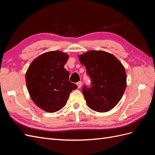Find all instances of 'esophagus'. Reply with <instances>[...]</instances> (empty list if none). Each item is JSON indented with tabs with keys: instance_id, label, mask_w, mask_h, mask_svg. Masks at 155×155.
Returning <instances> with one entry per match:
<instances>
[{
	"instance_id": "1",
	"label": "esophagus",
	"mask_w": 155,
	"mask_h": 155,
	"mask_svg": "<svg viewBox=\"0 0 155 155\" xmlns=\"http://www.w3.org/2000/svg\"><path fill=\"white\" fill-rule=\"evenodd\" d=\"M77 85H78V88H81V85H82V82H81V81L78 82V83H77Z\"/></svg>"
}]
</instances>
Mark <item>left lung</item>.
Returning <instances> with one entry per match:
<instances>
[{
  "instance_id": "1",
  "label": "left lung",
  "mask_w": 155,
  "mask_h": 155,
  "mask_svg": "<svg viewBox=\"0 0 155 155\" xmlns=\"http://www.w3.org/2000/svg\"><path fill=\"white\" fill-rule=\"evenodd\" d=\"M91 78V87H83L88 106L93 110H111L122 97L127 84L125 70L115 56L104 51L91 50L79 55Z\"/></svg>"
}]
</instances>
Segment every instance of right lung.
Wrapping results in <instances>:
<instances>
[{
  "instance_id": "right-lung-1",
  "label": "right lung",
  "mask_w": 155,
  "mask_h": 155,
  "mask_svg": "<svg viewBox=\"0 0 155 155\" xmlns=\"http://www.w3.org/2000/svg\"><path fill=\"white\" fill-rule=\"evenodd\" d=\"M68 58L61 51H48L33 61L27 70L26 82L30 97L48 112L61 109L70 92L78 88L69 81V72L64 68Z\"/></svg>"
}]
</instances>
